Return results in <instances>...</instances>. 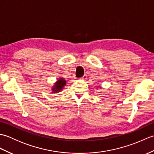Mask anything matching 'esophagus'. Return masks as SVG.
I'll list each match as a JSON object with an SVG mask.
<instances>
[{"mask_svg":"<svg viewBox=\"0 0 154 154\" xmlns=\"http://www.w3.org/2000/svg\"><path fill=\"white\" fill-rule=\"evenodd\" d=\"M87 75H84L81 78V79H83V80H84V81H85V80L87 79Z\"/></svg>","mask_w":154,"mask_h":154,"instance_id":"34e87169","label":"esophagus"}]
</instances>
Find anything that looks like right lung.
<instances>
[{"label": "right lung", "mask_w": 154, "mask_h": 154, "mask_svg": "<svg viewBox=\"0 0 154 154\" xmlns=\"http://www.w3.org/2000/svg\"><path fill=\"white\" fill-rule=\"evenodd\" d=\"M65 85H66V81L63 78H60L54 83V85L52 87L51 91L54 93H58L63 89Z\"/></svg>", "instance_id": "obj_1"}]
</instances>
